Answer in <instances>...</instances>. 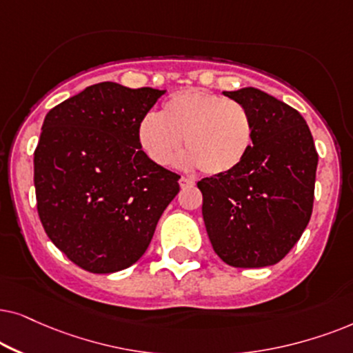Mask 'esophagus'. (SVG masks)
Listing matches in <instances>:
<instances>
[{"mask_svg":"<svg viewBox=\"0 0 353 353\" xmlns=\"http://www.w3.org/2000/svg\"><path fill=\"white\" fill-rule=\"evenodd\" d=\"M179 184H181V189H189V187H194L195 185V182L192 181V179H189V177L182 176L181 181H179Z\"/></svg>","mask_w":353,"mask_h":353,"instance_id":"obj_1","label":"esophagus"}]
</instances>
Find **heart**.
<instances>
[{"mask_svg": "<svg viewBox=\"0 0 353 353\" xmlns=\"http://www.w3.org/2000/svg\"><path fill=\"white\" fill-rule=\"evenodd\" d=\"M253 119L242 103L189 88L172 93L159 114L148 112L137 129L140 147L158 166L176 158L184 137L189 166L205 174H228L241 166L253 145Z\"/></svg>", "mask_w": 353, "mask_h": 353, "instance_id": "heart-1", "label": "heart"}]
</instances>
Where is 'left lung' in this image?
<instances>
[{"instance_id": "obj_1", "label": "left lung", "mask_w": 353, "mask_h": 353, "mask_svg": "<svg viewBox=\"0 0 353 353\" xmlns=\"http://www.w3.org/2000/svg\"><path fill=\"white\" fill-rule=\"evenodd\" d=\"M223 93L247 108L255 134L241 166L196 184L206 232L228 265H276L312 216L318 166L312 132L297 110L258 88Z\"/></svg>"}]
</instances>
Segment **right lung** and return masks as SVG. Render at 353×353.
Returning <instances> with one entry per match:
<instances>
[{
	"instance_id": "add662e5",
	"label": "right lung",
	"mask_w": 353,
	"mask_h": 353,
	"mask_svg": "<svg viewBox=\"0 0 353 353\" xmlns=\"http://www.w3.org/2000/svg\"><path fill=\"white\" fill-rule=\"evenodd\" d=\"M164 92L101 82L45 117L34 153L37 210L50 241L82 270L132 266L179 192L181 176L153 163L137 137Z\"/></svg>"
}]
</instances>
